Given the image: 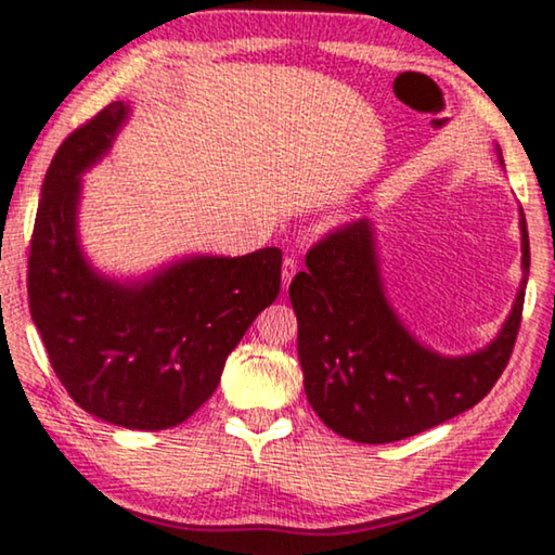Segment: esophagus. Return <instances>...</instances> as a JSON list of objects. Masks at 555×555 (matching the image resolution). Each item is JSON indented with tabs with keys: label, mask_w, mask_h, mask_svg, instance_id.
<instances>
[{
	"label": "esophagus",
	"mask_w": 555,
	"mask_h": 555,
	"mask_svg": "<svg viewBox=\"0 0 555 555\" xmlns=\"http://www.w3.org/2000/svg\"><path fill=\"white\" fill-rule=\"evenodd\" d=\"M296 269H299V263H296L294 256H286L284 267H281V284H284V288H288V284H292Z\"/></svg>",
	"instance_id": "34e87169"
}]
</instances>
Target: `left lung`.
<instances>
[{
  "label": "left lung",
  "mask_w": 555,
  "mask_h": 555,
  "mask_svg": "<svg viewBox=\"0 0 555 555\" xmlns=\"http://www.w3.org/2000/svg\"><path fill=\"white\" fill-rule=\"evenodd\" d=\"M520 251L524 279L499 336L466 357H443L421 344L388 304L369 219L321 238L288 286L304 391L319 418L351 441L391 443L474 409L499 382L518 336L531 267L524 209Z\"/></svg>",
  "instance_id": "left-lung-1"
}]
</instances>
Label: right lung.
Instances as JSON below:
<instances>
[{
    "mask_svg": "<svg viewBox=\"0 0 555 555\" xmlns=\"http://www.w3.org/2000/svg\"><path fill=\"white\" fill-rule=\"evenodd\" d=\"M129 104L81 124L49 164L31 234L29 311L66 391L106 424L164 431L217 391L227 357L281 288L276 246L184 256L137 281L99 274L81 251V173L109 152Z\"/></svg>",
    "mask_w": 555,
    "mask_h": 555,
    "instance_id": "add662e5",
    "label": "right lung"
}]
</instances>
